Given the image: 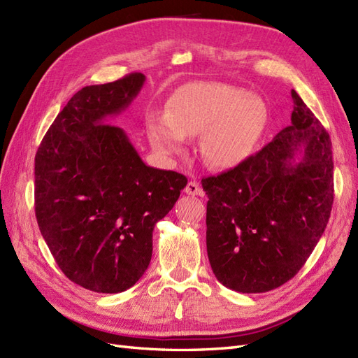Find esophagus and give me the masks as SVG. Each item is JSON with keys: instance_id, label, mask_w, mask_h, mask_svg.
<instances>
[{"instance_id": "obj_1", "label": "esophagus", "mask_w": 358, "mask_h": 358, "mask_svg": "<svg viewBox=\"0 0 358 358\" xmlns=\"http://www.w3.org/2000/svg\"><path fill=\"white\" fill-rule=\"evenodd\" d=\"M183 191H185V194H188V196H203V191L196 180H189Z\"/></svg>"}]
</instances>
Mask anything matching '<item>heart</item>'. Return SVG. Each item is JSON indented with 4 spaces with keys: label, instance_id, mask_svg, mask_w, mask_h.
<instances>
[{
    "label": "heart",
    "instance_id": "1",
    "mask_svg": "<svg viewBox=\"0 0 358 358\" xmlns=\"http://www.w3.org/2000/svg\"><path fill=\"white\" fill-rule=\"evenodd\" d=\"M266 106L255 95L220 82L183 85L170 99L166 115L146 119V133L157 152L180 155L185 138L200 136L206 166L229 170L243 162L266 122Z\"/></svg>",
    "mask_w": 358,
    "mask_h": 358
}]
</instances>
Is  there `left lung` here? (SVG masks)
<instances>
[{
	"label": "left lung",
	"mask_w": 358,
	"mask_h": 358,
	"mask_svg": "<svg viewBox=\"0 0 358 358\" xmlns=\"http://www.w3.org/2000/svg\"><path fill=\"white\" fill-rule=\"evenodd\" d=\"M291 96L289 127L239 166L201 179L212 270L222 285L248 294L296 276L333 206L330 136L294 90Z\"/></svg>",
	"instance_id": "obj_1"
}]
</instances>
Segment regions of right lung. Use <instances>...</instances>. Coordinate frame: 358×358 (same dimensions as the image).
<instances>
[{
    "label": "right lung",
    "instance_id": "1",
    "mask_svg": "<svg viewBox=\"0 0 358 358\" xmlns=\"http://www.w3.org/2000/svg\"><path fill=\"white\" fill-rule=\"evenodd\" d=\"M145 76L85 86L36 154V218L58 267L95 292H121L142 278L152 231L188 179L146 166L122 128L104 124L142 90Z\"/></svg>",
    "mask_w": 358,
    "mask_h": 358
}]
</instances>
